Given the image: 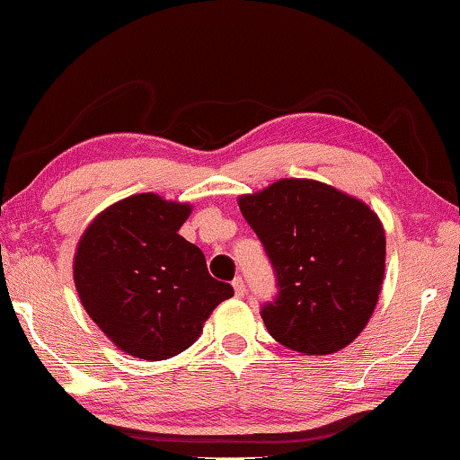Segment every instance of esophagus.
Returning a JSON list of instances; mask_svg holds the SVG:
<instances>
[{"instance_id":"esophagus-1","label":"esophagus","mask_w":460,"mask_h":460,"mask_svg":"<svg viewBox=\"0 0 460 460\" xmlns=\"http://www.w3.org/2000/svg\"><path fill=\"white\" fill-rule=\"evenodd\" d=\"M233 290H235L237 298H243V296H245V282H243V278L237 276L235 279H233Z\"/></svg>"}]
</instances>
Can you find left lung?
<instances>
[{"label":"left lung","mask_w":460,"mask_h":460,"mask_svg":"<svg viewBox=\"0 0 460 460\" xmlns=\"http://www.w3.org/2000/svg\"><path fill=\"white\" fill-rule=\"evenodd\" d=\"M276 274L261 318L279 345L331 355L359 337L385 271V233L363 200L308 178L239 199Z\"/></svg>","instance_id":"8db88e82"}]
</instances>
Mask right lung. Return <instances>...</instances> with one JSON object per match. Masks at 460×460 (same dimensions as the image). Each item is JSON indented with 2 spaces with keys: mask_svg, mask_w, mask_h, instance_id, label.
Returning a JSON list of instances; mask_svg holds the SVG:
<instances>
[{
  "mask_svg": "<svg viewBox=\"0 0 460 460\" xmlns=\"http://www.w3.org/2000/svg\"><path fill=\"white\" fill-rule=\"evenodd\" d=\"M190 205L134 194L95 217L76 245L81 305L123 353L162 361L200 337L208 314L233 296L207 270L197 245L178 235Z\"/></svg>",
  "mask_w": 460,
  "mask_h": 460,
  "instance_id": "right-lung-1",
  "label": "right lung"
}]
</instances>
